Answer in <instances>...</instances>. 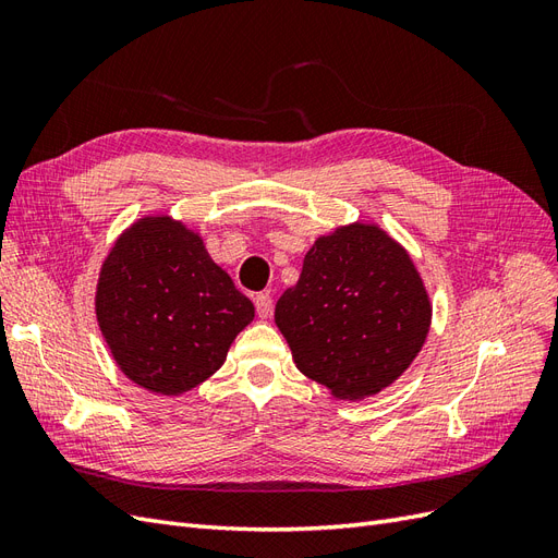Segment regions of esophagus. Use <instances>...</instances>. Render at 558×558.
<instances>
[{
    "label": "esophagus",
    "mask_w": 558,
    "mask_h": 558,
    "mask_svg": "<svg viewBox=\"0 0 558 558\" xmlns=\"http://www.w3.org/2000/svg\"><path fill=\"white\" fill-rule=\"evenodd\" d=\"M256 312H258V316L260 318H269L272 316V310H275V302H272V298H269V293H258L256 295Z\"/></svg>",
    "instance_id": "esophagus-1"
}]
</instances>
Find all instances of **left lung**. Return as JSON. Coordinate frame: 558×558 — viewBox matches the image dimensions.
<instances>
[{"instance_id":"1","label":"left lung","mask_w":558,"mask_h":558,"mask_svg":"<svg viewBox=\"0 0 558 558\" xmlns=\"http://www.w3.org/2000/svg\"><path fill=\"white\" fill-rule=\"evenodd\" d=\"M275 320L302 375L356 400L410 367L426 342L430 302L404 248L356 223L310 248Z\"/></svg>"}]
</instances>
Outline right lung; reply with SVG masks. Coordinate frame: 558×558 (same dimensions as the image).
Returning <instances> with one entry per match:
<instances>
[{"label":"right lung","mask_w":558,"mask_h":558,"mask_svg":"<svg viewBox=\"0 0 558 558\" xmlns=\"http://www.w3.org/2000/svg\"><path fill=\"white\" fill-rule=\"evenodd\" d=\"M253 318L197 238L170 218H144L116 242L97 283V320L123 373L179 396L223 365Z\"/></svg>","instance_id":"1"}]
</instances>
